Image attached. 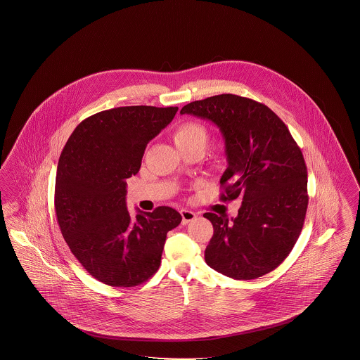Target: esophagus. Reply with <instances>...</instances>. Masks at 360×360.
Masks as SVG:
<instances>
[{"mask_svg": "<svg viewBox=\"0 0 360 360\" xmlns=\"http://www.w3.org/2000/svg\"><path fill=\"white\" fill-rule=\"evenodd\" d=\"M181 215H182V223H184V224H187V223L193 221V220L198 217L195 212H193V211H190V210H185V208L181 210Z\"/></svg>", "mask_w": 360, "mask_h": 360, "instance_id": "34e87169", "label": "esophagus"}]
</instances>
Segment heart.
I'll list each match as a JSON object with an SVG mask.
<instances>
[{"instance_id":"1","label":"heart","mask_w":360,"mask_h":360,"mask_svg":"<svg viewBox=\"0 0 360 360\" xmlns=\"http://www.w3.org/2000/svg\"><path fill=\"white\" fill-rule=\"evenodd\" d=\"M206 137H207L206 129L196 122L182 124L173 134V140L178 149H186L198 143L205 145Z\"/></svg>"}]
</instances>
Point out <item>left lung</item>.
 I'll use <instances>...</instances> for the list:
<instances>
[{
  "mask_svg": "<svg viewBox=\"0 0 360 360\" xmlns=\"http://www.w3.org/2000/svg\"><path fill=\"white\" fill-rule=\"evenodd\" d=\"M182 115L212 121L221 131L229 167L220 178L221 200L241 198L232 221L206 212L214 235L208 266L235 280L272 272L288 257L304 227L307 169L283 121L262 103L232 94L196 100Z\"/></svg>",
  "mask_w": 360,
  "mask_h": 360,
  "instance_id": "1",
  "label": "left lung"
}]
</instances>
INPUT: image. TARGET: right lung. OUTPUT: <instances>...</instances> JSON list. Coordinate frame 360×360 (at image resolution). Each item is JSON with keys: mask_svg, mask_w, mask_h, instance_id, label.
Segmentation results:
<instances>
[{"mask_svg": "<svg viewBox=\"0 0 360 360\" xmlns=\"http://www.w3.org/2000/svg\"><path fill=\"white\" fill-rule=\"evenodd\" d=\"M178 107H119L82 121L59 157L55 212L67 245L92 277L131 288L158 271L169 231L182 217L161 206L131 217L127 178L139 173L146 145Z\"/></svg>", "mask_w": 360, "mask_h": 360, "instance_id": "1", "label": "right lung"}]
</instances>
